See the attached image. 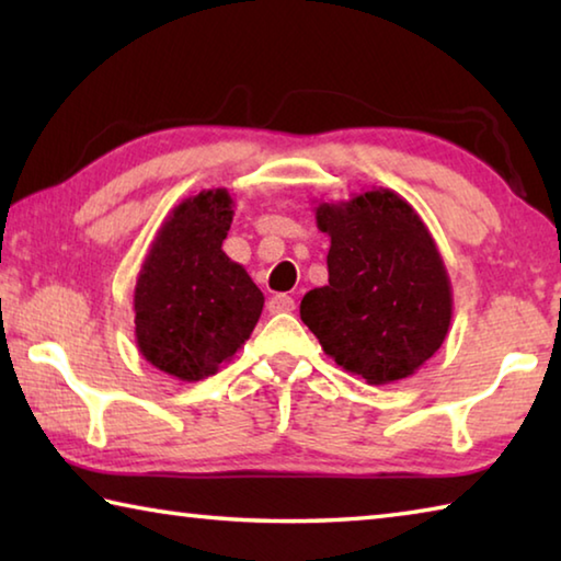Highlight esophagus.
I'll return each mask as SVG.
<instances>
[{
	"label": "esophagus",
	"mask_w": 561,
	"mask_h": 561,
	"mask_svg": "<svg viewBox=\"0 0 561 561\" xmlns=\"http://www.w3.org/2000/svg\"><path fill=\"white\" fill-rule=\"evenodd\" d=\"M267 309L272 314H287V311H294V299L289 294H274L267 304Z\"/></svg>",
	"instance_id": "34e87169"
}]
</instances>
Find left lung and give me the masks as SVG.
Returning a JSON list of instances; mask_svg holds the SVG:
<instances>
[{
    "label": "left lung",
    "mask_w": 561,
    "mask_h": 561,
    "mask_svg": "<svg viewBox=\"0 0 561 561\" xmlns=\"http://www.w3.org/2000/svg\"><path fill=\"white\" fill-rule=\"evenodd\" d=\"M329 284L304 294L301 321L324 354L371 386L413 376L448 336L453 289L428 227L401 195L371 187L319 203Z\"/></svg>",
    "instance_id": "8db88e82"
}]
</instances>
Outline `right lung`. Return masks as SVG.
<instances>
[{
    "instance_id": "right-lung-1",
    "label": "right lung",
    "mask_w": 561,
    "mask_h": 561,
    "mask_svg": "<svg viewBox=\"0 0 561 561\" xmlns=\"http://www.w3.org/2000/svg\"><path fill=\"white\" fill-rule=\"evenodd\" d=\"M225 187L203 190L160 225L133 291L136 344L150 366L203 381L250 339L264 294L242 264L222 252L232 225Z\"/></svg>"
}]
</instances>
